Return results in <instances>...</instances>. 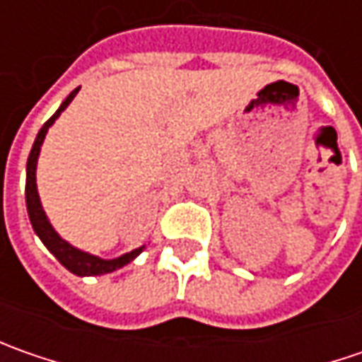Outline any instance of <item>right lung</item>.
I'll return each mask as SVG.
<instances>
[{
	"instance_id": "1",
	"label": "right lung",
	"mask_w": 362,
	"mask_h": 362,
	"mask_svg": "<svg viewBox=\"0 0 362 362\" xmlns=\"http://www.w3.org/2000/svg\"><path fill=\"white\" fill-rule=\"evenodd\" d=\"M80 88H74L66 96L60 108L49 117L44 127L40 129L37 136H35L34 146L30 151V157H28V165H25V205H28V216H30V221H32V228H34L35 235L42 240V243L48 247L49 252L54 254V257L62 264L66 270H70L76 276H103V274H110V272L119 270L122 266L131 264L134 257L139 256L145 245L132 250L129 254H122L119 257H112V259H105V257L92 256L88 252H82L74 247L72 243H68L64 238H60V233L52 228L48 216L42 207V202H40V195H37V185H35V167H37V157H40V148H42V143L48 134V129L56 122V119L62 115L66 110V106L70 105L74 100V96L78 94Z\"/></svg>"
}]
</instances>
